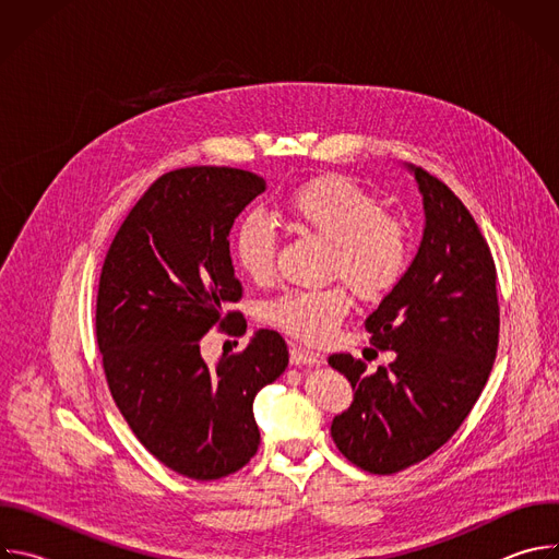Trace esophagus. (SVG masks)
<instances>
[{
	"mask_svg": "<svg viewBox=\"0 0 559 559\" xmlns=\"http://www.w3.org/2000/svg\"><path fill=\"white\" fill-rule=\"evenodd\" d=\"M289 362L296 365V367H300V365H318V362H323V358L318 356V354H313V352H309V349H305V347H300V345H292L289 347Z\"/></svg>",
	"mask_w": 559,
	"mask_h": 559,
	"instance_id": "34e87169",
	"label": "esophagus"
}]
</instances>
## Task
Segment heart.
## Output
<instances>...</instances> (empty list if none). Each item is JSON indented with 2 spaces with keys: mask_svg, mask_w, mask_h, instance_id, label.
<instances>
[{
  "mask_svg": "<svg viewBox=\"0 0 559 559\" xmlns=\"http://www.w3.org/2000/svg\"><path fill=\"white\" fill-rule=\"evenodd\" d=\"M285 216L330 243L328 274L341 276L360 298L373 300L391 292L407 272L412 243L407 227L382 214L376 197L343 175H323L296 186L283 201ZM234 261L248 278L263 283L274 274L276 231L250 212L234 231ZM352 298L343 285L287 289L272 298L263 316L285 334L309 343H328Z\"/></svg>",
  "mask_w": 559,
  "mask_h": 559,
  "instance_id": "obj_1",
  "label": "heart"
}]
</instances>
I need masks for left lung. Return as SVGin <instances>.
I'll return each mask as SVG.
<instances>
[{"mask_svg": "<svg viewBox=\"0 0 559 559\" xmlns=\"http://www.w3.org/2000/svg\"><path fill=\"white\" fill-rule=\"evenodd\" d=\"M407 170L423 197V241L365 321L371 345L395 358L369 373L352 354L330 356L354 389L332 438L376 475L429 457L457 431L487 384L500 334L496 265L480 227L442 181Z\"/></svg>", "mask_w": 559, "mask_h": 559, "instance_id": "left-lung-1", "label": "left lung"}]
</instances>
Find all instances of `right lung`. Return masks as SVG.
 Listing matches in <instances>:
<instances>
[{"instance_id":"add662e5","label":"right lung","mask_w":559,"mask_h":559,"mask_svg":"<svg viewBox=\"0 0 559 559\" xmlns=\"http://www.w3.org/2000/svg\"><path fill=\"white\" fill-rule=\"evenodd\" d=\"M265 179L236 168H181L156 179L119 227L97 296V343L115 403L139 442L192 480H218L250 462L261 433L257 393L287 367V345L259 330L241 354L207 365L201 338L241 298L229 229Z\"/></svg>"}]
</instances>
